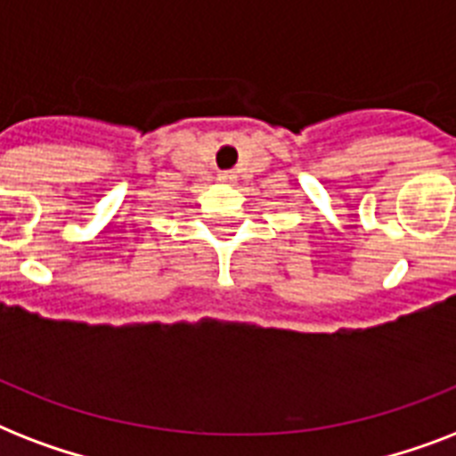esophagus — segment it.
<instances>
[{
  "label": "esophagus",
  "instance_id": "1",
  "mask_svg": "<svg viewBox=\"0 0 456 456\" xmlns=\"http://www.w3.org/2000/svg\"><path fill=\"white\" fill-rule=\"evenodd\" d=\"M217 177H220V182H227V184H232V182L236 179V175H234V170H222Z\"/></svg>",
  "mask_w": 456,
  "mask_h": 456
}]
</instances>
